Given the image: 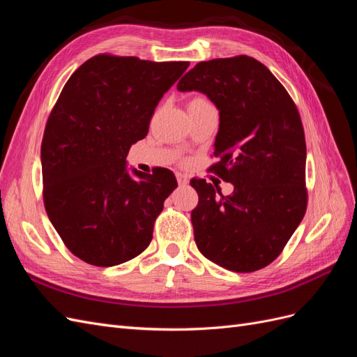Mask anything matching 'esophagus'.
Listing matches in <instances>:
<instances>
[{
	"instance_id": "34e87169",
	"label": "esophagus",
	"mask_w": 357,
	"mask_h": 357,
	"mask_svg": "<svg viewBox=\"0 0 357 357\" xmlns=\"http://www.w3.org/2000/svg\"><path fill=\"white\" fill-rule=\"evenodd\" d=\"M176 177H177V181H178V185H180V186H186L188 183H189V178H188V176L181 174V172H177Z\"/></svg>"
}]
</instances>
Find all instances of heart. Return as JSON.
Wrapping results in <instances>:
<instances>
[{
	"mask_svg": "<svg viewBox=\"0 0 357 357\" xmlns=\"http://www.w3.org/2000/svg\"><path fill=\"white\" fill-rule=\"evenodd\" d=\"M189 102H208V101L202 98V96H195V98H192Z\"/></svg>",
	"mask_w": 357,
	"mask_h": 357,
	"instance_id": "heart-1",
	"label": "heart"
}]
</instances>
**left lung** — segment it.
<instances>
[{
  "mask_svg": "<svg viewBox=\"0 0 357 357\" xmlns=\"http://www.w3.org/2000/svg\"><path fill=\"white\" fill-rule=\"evenodd\" d=\"M180 92L207 95L220 114L210 171L234 185L192 178L198 250L229 271L253 273L283 252L307 210L304 128L296 105L262 62L240 55L199 62L183 75Z\"/></svg>",
  "mask_w": 357,
  "mask_h": 357,
  "instance_id": "left-lung-1",
  "label": "left lung"
}]
</instances>
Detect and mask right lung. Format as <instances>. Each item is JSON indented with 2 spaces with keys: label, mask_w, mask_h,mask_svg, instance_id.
<instances>
[{
  "label": "right lung",
  "mask_w": 357,
  "mask_h": 357,
  "mask_svg": "<svg viewBox=\"0 0 357 357\" xmlns=\"http://www.w3.org/2000/svg\"><path fill=\"white\" fill-rule=\"evenodd\" d=\"M189 62L96 55L73 73L41 143L43 199L68 250L95 266L143 253L164 201L177 188L167 168L126 169L164 93Z\"/></svg>",
  "instance_id": "obj_1"
}]
</instances>
